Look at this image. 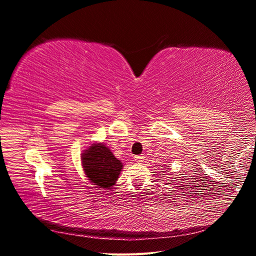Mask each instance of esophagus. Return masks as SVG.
I'll use <instances>...</instances> for the list:
<instances>
[{
    "mask_svg": "<svg viewBox=\"0 0 256 256\" xmlns=\"http://www.w3.org/2000/svg\"><path fill=\"white\" fill-rule=\"evenodd\" d=\"M134 160H136V162H138V164H141V162L144 161V156H136V157H134Z\"/></svg>",
    "mask_w": 256,
    "mask_h": 256,
    "instance_id": "34e87169",
    "label": "esophagus"
}]
</instances>
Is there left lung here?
I'll list each match as a JSON object with an SVG mask.
<instances>
[{
    "mask_svg": "<svg viewBox=\"0 0 256 256\" xmlns=\"http://www.w3.org/2000/svg\"><path fill=\"white\" fill-rule=\"evenodd\" d=\"M162 172H164V171H162Z\"/></svg>",
    "mask_w": 256,
    "mask_h": 256,
    "instance_id": "obj_1",
    "label": "left lung"
}]
</instances>
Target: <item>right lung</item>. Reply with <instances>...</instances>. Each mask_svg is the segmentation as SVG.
I'll return each mask as SVG.
<instances>
[{
  "label": "right lung",
  "mask_w": 256,
  "mask_h": 256,
  "mask_svg": "<svg viewBox=\"0 0 256 256\" xmlns=\"http://www.w3.org/2000/svg\"><path fill=\"white\" fill-rule=\"evenodd\" d=\"M82 166L88 180L98 188L111 189L120 174L122 164L109 147L102 143L92 144L82 154Z\"/></svg>",
  "instance_id": "obj_1"
}]
</instances>
